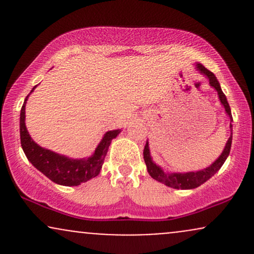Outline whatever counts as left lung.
<instances>
[{"label": "left lung", "instance_id": "1", "mask_svg": "<svg viewBox=\"0 0 254 254\" xmlns=\"http://www.w3.org/2000/svg\"><path fill=\"white\" fill-rule=\"evenodd\" d=\"M198 70L200 72H203L204 75H206L209 78V82H210V86L214 87L215 89L217 90L218 93V98H220L221 103L224 106V110H226L227 115L230 117V121L233 122L232 118V112H230V107L228 101H227L226 95L223 94L222 89H221L220 83H218L216 76L210 70L205 68V66L202 65V64H197ZM230 127H232V124H230ZM232 133H230V137L228 138V142H227L226 147L221 154L220 157L216 160V161L212 164L210 167L205 168V170L198 171V172H189V173H165L159 166H156L151 161L150 157V153H149V147H148V142L145 143L144 150H143V157H144V162L147 165V170L149 172V174L151 178L157 180V182L165 184V185L170 186V188L173 189H182V190H188V189H194L198 188L199 185H202L203 183H205L209 178H211L214 176L216 172L222 167V165L226 161V159L229 155L230 151V147H232Z\"/></svg>", "mask_w": 254, "mask_h": 254}]
</instances>
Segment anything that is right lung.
<instances>
[{"mask_svg": "<svg viewBox=\"0 0 254 254\" xmlns=\"http://www.w3.org/2000/svg\"><path fill=\"white\" fill-rule=\"evenodd\" d=\"M33 89L31 92H33ZM27 98L28 95L26 97L25 103L21 107V112H20V141H21V147L25 155L30 160L31 164L52 182L64 186H77L81 183H86L87 180L97 177L103 167L111 141L121 131H107L94 154L88 159H69V157L39 147L28 135L25 125V105Z\"/></svg>", "mask_w": 254, "mask_h": 254, "instance_id": "obj_1", "label": "right lung"}]
</instances>
